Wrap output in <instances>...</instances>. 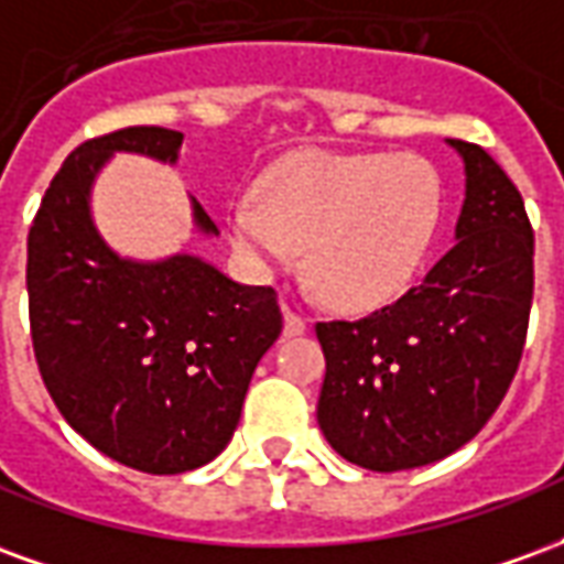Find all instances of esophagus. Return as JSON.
Here are the masks:
<instances>
[{"label":"esophagus","instance_id":"34e87169","mask_svg":"<svg viewBox=\"0 0 564 564\" xmlns=\"http://www.w3.org/2000/svg\"><path fill=\"white\" fill-rule=\"evenodd\" d=\"M307 329V319L302 314H295L293 307L283 305V335L286 338H295V335H305Z\"/></svg>","mask_w":564,"mask_h":564}]
</instances>
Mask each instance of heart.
<instances>
[{"label": "heart", "mask_w": 564, "mask_h": 564, "mask_svg": "<svg viewBox=\"0 0 564 564\" xmlns=\"http://www.w3.org/2000/svg\"><path fill=\"white\" fill-rule=\"evenodd\" d=\"M441 217L437 172L411 153H299L259 198L229 210L235 250L262 274L307 247V278L344 311H371L411 286Z\"/></svg>", "instance_id": "b5f03b06"}]
</instances>
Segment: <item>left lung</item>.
I'll return each mask as SVG.
<instances>
[{
  "mask_svg": "<svg viewBox=\"0 0 564 564\" xmlns=\"http://www.w3.org/2000/svg\"><path fill=\"white\" fill-rule=\"evenodd\" d=\"M447 144L465 165L456 245L399 302L317 323V423L338 456L368 471L420 468L468 444L496 414L525 344L534 235L520 189L484 148Z\"/></svg>",
  "mask_w": 564,
  "mask_h": 564,
  "instance_id": "1",
  "label": "left lung"
}]
</instances>
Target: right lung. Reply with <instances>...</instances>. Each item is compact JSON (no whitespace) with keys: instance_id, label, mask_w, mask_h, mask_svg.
<instances>
[{"instance_id":"obj_1","label":"right lung","mask_w":564,"mask_h":564,"mask_svg":"<svg viewBox=\"0 0 564 564\" xmlns=\"http://www.w3.org/2000/svg\"><path fill=\"white\" fill-rule=\"evenodd\" d=\"M184 135L129 127L84 141L47 186L26 241L35 362L66 423L108 459L184 474L220 456L259 359L283 329L278 293L226 278L196 253L120 257L93 220L115 153L174 165ZM198 235H220L189 198Z\"/></svg>"}]
</instances>
